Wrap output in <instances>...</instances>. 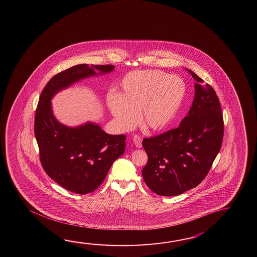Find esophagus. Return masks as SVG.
I'll return each instance as SVG.
<instances>
[{"instance_id": "1", "label": "esophagus", "mask_w": 257, "mask_h": 257, "mask_svg": "<svg viewBox=\"0 0 257 257\" xmlns=\"http://www.w3.org/2000/svg\"><path fill=\"white\" fill-rule=\"evenodd\" d=\"M133 142L136 145V147L141 148L142 146V137L139 135H134L133 137Z\"/></svg>"}]
</instances>
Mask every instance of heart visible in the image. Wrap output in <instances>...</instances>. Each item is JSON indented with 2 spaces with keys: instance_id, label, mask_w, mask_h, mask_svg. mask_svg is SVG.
I'll return each mask as SVG.
<instances>
[{
  "instance_id": "heart-1",
  "label": "heart",
  "mask_w": 257,
  "mask_h": 257,
  "mask_svg": "<svg viewBox=\"0 0 257 257\" xmlns=\"http://www.w3.org/2000/svg\"><path fill=\"white\" fill-rule=\"evenodd\" d=\"M186 93L180 77L161 71H138L121 82L118 94L111 93L106 102L117 126L128 131L138 122L149 131H163L174 120Z\"/></svg>"
}]
</instances>
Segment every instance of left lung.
I'll return each mask as SVG.
<instances>
[{
    "instance_id": "1",
    "label": "left lung",
    "mask_w": 257,
    "mask_h": 257,
    "mask_svg": "<svg viewBox=\"0 0 257 257\" xmlns=\"http://www.w3.org/2000/svg\"><path fill=\"white\" fill-rule=\"evenodd\" d=\"M186 70L197 82L188 115L178 127L142 141L148 154L142 176L159 196H178L198 186L208 175L223 140V116L215 90Z\"/></svg>"
}]
</instances>
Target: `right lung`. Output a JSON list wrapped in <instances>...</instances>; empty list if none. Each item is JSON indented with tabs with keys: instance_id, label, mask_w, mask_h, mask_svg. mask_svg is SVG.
Masks as SVG:
<instances>
[{
	"instance_id": "obj_1",
	"label": "right lung",
	"mask_w": 257,
	"mask_h": 257,
	"mask_svg": "<svg viewBox=\"0 0 257 257\" xmlns=\"http://www.w3.org/2000/svg\"><path fill=\"white\" fill-rule=\"evenodd\" d=\"M108 73L114 65L80 64L52 77L44 87L36 110L34 131L42 167L51 179L69 191L85 195L94 191L111 165L125 152L126 137L110 135L88 122L64 126L55 118L50 100L54 94L82 79Z\"/></svg>"
}]
</instances>
